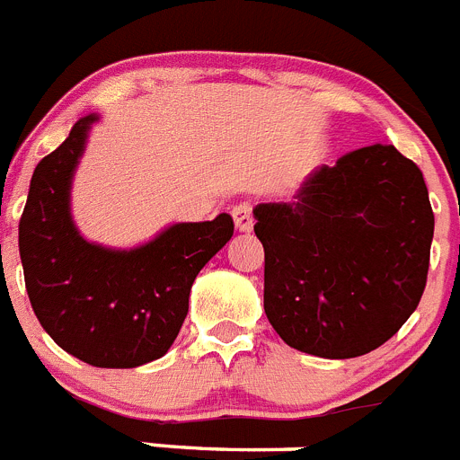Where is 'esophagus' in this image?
<instances>
[{"label": "esophagus", "instance_id": "esophagus-1", "mask_svg": "<svg viewBox=\"0 0 460 460\" xmlns=\"http://www.w3.org/2000/svg\"><path fill=\"white\" fill-rule=\"evenodd\" d=\"M231 215H234L235 229L252 231V226H254V215H252V206L247 201H240L238 206H234Z\"/></svg>", "mask_w": 460, "mask_h": 460}]
</instances>
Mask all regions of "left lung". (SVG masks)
Returning a JSON list of instances; mask_svg holds the SVG:
<instances>
[{
  "label": "left lung",
  "instance_id": "obj_1",
  "mask_svg": "<svg viewBox=\"0 0 460 460\" xmlns=\"http://www.w3.org/2000/svg\"><path fill=\"white\" fill-rule=\"evenodd\" d=\"M263 309L291 349L367 355L421 300L433 210L420 167L394 146H364L314 172L291 204H259Z\"/></svg>",
  "mask_w": 460,
  "mask_h": 460
}]
</instances>
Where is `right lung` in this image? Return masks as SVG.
Returning <instances> with one entry per match:
<instances>
[{"label":"right lung","mask_w":460,"mask_h":460,"mask_svg":"<svg viewBox=\"0 0 460 460\" xmlns=\"http://www.w3.org/2000/svg\"><path fill=\"white\" fill-rule=\"evenodd\" d=\"M93 121L96 114L80 119L36 164L20 217V259L45 332L91 367L130 369L163 358L179 337L190 288L229 243L234 220L222 213L173 225L130 252L86 243L70 220L68 192Z\"/></svg>","instance_id":"obj_1"}]
</instances>
